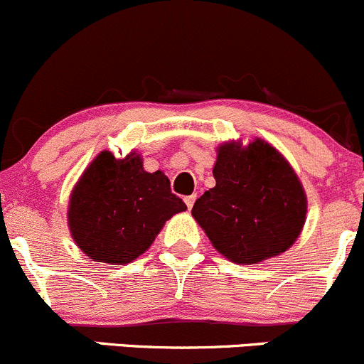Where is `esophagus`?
<instances>
[{
    "instance_id": "obj_1",
    "label": "esophagus",
    "mask_w": 364,
    "mask_h": 364,
    "mask_svg": "<svg viewBox=\"0 0 364 364\" xmlns=\"http://www.w3.org/2000/svg\"><path fill=\"white\" fill-rule=\"evenodd\" d=\"M183 201H186V205H187V208H193V205H194V201H196V194H191V196H186L183 198Z\"/></svg>"
}]
</instances>
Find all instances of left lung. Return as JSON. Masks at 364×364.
I'll return each instance as SVG.
<instances>
[{"label": "left lung", "mask_w": 364, "mask_h": 364, "mask_svg": "<svg viewBox=\"0 0 364 364\" xmlns=\"http://www.w3.org/2000/svg\"><path fill=\"white\" fill-rule=\"evenodd\" d=\"M193 217L220 254L238 264L279 256L298 238L306 198L293 168L272 145L224 144Z\"/></svg>", "instance_id": "left-lung-1"}]
</instances>
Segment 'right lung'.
Instances as JSON below:
<instances>
[{"instance_id":"1","label":"right lung","mask_w":364,"mask_h":364,"mask_svg":"<svg viewBox=\"0 0 364 364\" xmlns=\"http://www.w3.org/2000/svg\"><path fill=\"white\" fill-rule=\"evenodd\" d=\"M186 203L163 171L147 173L138 154L115 159L101 152L70 200L68 224L77 245L98 263L126 264L154 242L163 224Z\"/></svg>"}]
</instances>
